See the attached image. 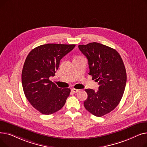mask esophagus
Listing matches in <instances>:
<instances>
[{
    "instance_id": "esophagus-1",
    "label": "esophagus",
    "mask_w": 147,
    "mask_h": 147,
    "mask_svg": "<svg viewBox=\"0 0 147 147\" xmlns=\"http://www.w3.org/2000/svg\"><path fill=\"white\" fill-rule=\"evenodd\" d=\"M79 91V89H71V92H73L74 94L77 93V92H78Z\"/></svg>"
}]
</instances>
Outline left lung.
Wrapping results in <instances>:
<instances>
[{"label":"left lung","mask_w":147,"mask_h":147,"mask_svg":"<svg viewBox=\"0 0 147 147\" xmlns=\"http://www.w3.org/2000/svg\"><path fill=\"white\" fill-rule=\"evenodd\" d=\"M79 48L88 60L89 74L99 85L97 92L84 90L88 96L84 106L95 116H103L118 105L124 94L127 79L124 63L116 50L101 43L80 45Z\"/></svg>","instance_id":"obj_1"}]
</instances>
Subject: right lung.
<instances>
[{
    "mask_svg": "<svg viewBox=\"0 0 147 147\" xmlns=\"http://www.w3.org/2000/svg\"><path fill=\"white\" fill-rule=\"evenodd\" d=\"M75 45L48 43L30 51L22 68L21 79L26 97L35 109L49 115L61 109L70 89H60L49 80L58 69L60 60Z\"/></svg>",
    "mask_w": 147,
    "mask_h": 147,
    "instance_id": "right-lung-1",
    "label": "right lung"
}]
</instances>
